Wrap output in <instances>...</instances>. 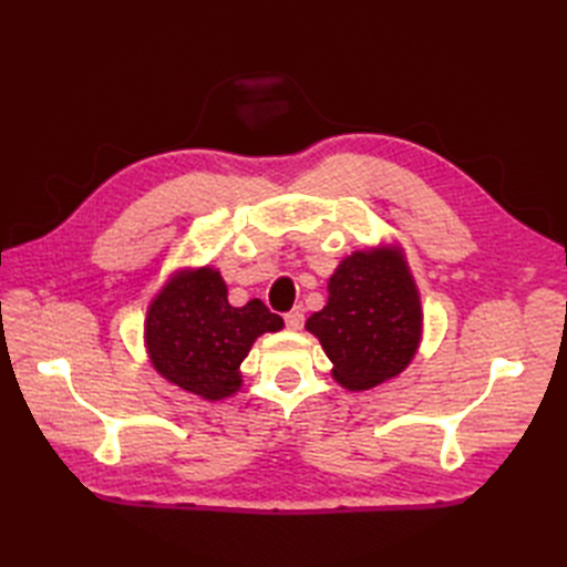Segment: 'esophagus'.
<instances>
[{
	"label": "esophagus",
	"instance_id": "34e87169",
	"mask_svg": "<svg viewBox=\"0 0 567 567\" xmlns=\"http://www.w3.org/2000/svg\"><path fill=\"white\" fill-rule=\"evenodd\" d=\"M284 321H286L288 329H293V331L302 329V323H305V310H302L300 305H298V307H293V310L284 315Z\"/></svg>",
	"mask_w": 567,
	"mask_h": 567
}]
</instances>
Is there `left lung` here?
<instances>
[{
  "label": "left lung",
  "instance_id": "8db88e82",
  "mask_svg": "<svg viewBox=\"0 0 567 567\" xmlns=\"http://www.w3.org/2000/svg\"><path fill=\"white\" fill-rule=\"evenodd\" d=\"M336 381L369 390L398 375L421 340V302L398 252H354L329 281V302L307 319Z\"/></svg>",
  "mask_w": 567,
  "mask_h": 567
}]
</instances>
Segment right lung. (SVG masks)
I'll return each instance as SVG.
<instances>
[{"instance_id":"add662e5","label":"right lung","mask_w":567,"mask_h":567,"mask_svg":"<svg viewBox=\"0 0 567 567\" xmlns=\"http://www.w3.org/2000/svg\"><path fill=\"white\" fill-rule=\"evenodd\" d=\"M284 319L262 300L231 307L227 286L210 267L179 274L153 300L146 317L151 362L169 383L203 400H221L241 385V367L257 336Z\"/></svg>"}]
</instances>
